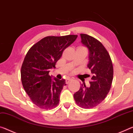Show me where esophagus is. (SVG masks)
Masks as SVG:
<instances>
[{
	"label": "esophagus",
	"instance_id": "obj_1",
	"mask_svg": "<svg viewBox=\"0 0 133 133\" xmlns=\"http://www.w3.org/2000/svg\"><path fill=\"white\" fill-rule=\"evenodd\" d=\"M71 79H70V78H67V79L66 80V84H68L69 83V82H70L71 81Z\"/></svg>",
	"mask_w": 133,
	"mask_h": 133
}]
</instances>
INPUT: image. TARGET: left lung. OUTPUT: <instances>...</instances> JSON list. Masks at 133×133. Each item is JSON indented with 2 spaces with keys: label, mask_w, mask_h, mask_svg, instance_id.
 Segmentation results:
<instances>
[{
  "label": "left lung",
  "mask_w": 133,
  "mask_h": 133,
  "mask_svg": "<svg viewBox=\"0 0 133 133\" xmlns=\"http://www.w3.org/2000/svg\"><path fill=\"white\" fill-rule=\"evenodd\" d=\"M81 37L82 44L89 51L87 66L93 76L90 87L81 84L73 96L78 106L89 109L101 104L108 94L113 79V66L108 51L98 40L84 34Z\"/></svg>",
  "instance_id": "1"
}]
</instances>
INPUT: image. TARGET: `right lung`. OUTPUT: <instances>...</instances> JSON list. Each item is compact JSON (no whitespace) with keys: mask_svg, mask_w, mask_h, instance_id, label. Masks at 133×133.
I'll list each match as a JSON object with an SVG mask.
<instances>
[{"mask_svg":"<svg viewBox=\"0 0 133 133\" xmlns=\"http://www.w3.org/2000/svg\"><path fill=\"white\" fill-rule=\"evenodd\" d=\"M77 35L48 36L34 44L26 54L21 70V81L25 92L39 108L50 109L58 104L64 79L58 80L48 75L56 68L63 51L70 45Z\"/></svg>","mask_w":133,"mask_h":133,"instance_id":"1","label":"right lung"}]
</instances>
